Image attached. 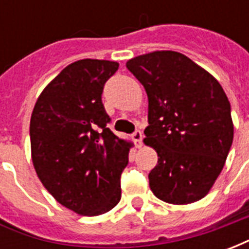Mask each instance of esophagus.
<instances>
[{
	"label": "esophagus",
	"mask_w": 249,
	"mask_h": 249,
	"mask_svg": "<svg viewBox=\"0 0 249 249\" xmlns=\"http://www.w3.org/2000/svg\"><path fill=\"white\" fill-rule=\"evenodd\" d=\"M132 137H133V141H135L136 146H137V148H141V146H142V133H141V130H135Z\"/></svg>",
	"instance_id": "1"
}]
</instances>
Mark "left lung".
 <instances>
[{
	"instance_id": "8db88e82",
	"label": "left lung",
	"mask_w": 249,
	"mask_h": 249,
	"mask_svg": "<svg viewBox=\"0 0 249 249\" xmlns=\"http://www.w3.org/2000/svg\"><path fill=\"white\" fill-rule=\"evenodd\" d=\"M126 68L148 94L144 142L159 156L148 176L152 192L169 204L203 198L224 167L233 140L231 104L223 88L178 52L135 57Z\"/></svg>"
}]
</instances>
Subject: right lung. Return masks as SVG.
Returning a JSON list of instances; mask_svg holds the SVG:
<instances>
[{
	"instance_id": "right-lung-1",
	"label": "right lung",
	"mask_w": 249,
	"mask_h": 249,
	"mask_svg": "<svg viewBox=\"0 0 249 249\" xmlns=\"http://www.w3.org/2000/svg\"><path fill=\"white\" fill-rule=\"evenodd\" d=\"M119 69L107 60L68 65L42 90L30 119L37 176L57 201L84 216L108 212L121 198L129 142L107 128L104 85Z\"/></svg>"
}]
</instances>
